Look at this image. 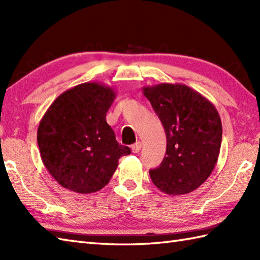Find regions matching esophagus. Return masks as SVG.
<instances>
[{
	"mask_svg": "<svg viewBox=\"0 0 260 260\" xmlns=\"http://www.w3.org/2000/svg\"><path fill=\"white\" fill-rule=\"evenodd\" d=\"M142 148V143L141 142H136L135 144L132 145V152L133 153H139Z\"/></svg>",
	"mask_w": 260,
	"mask_h": 260,
	"instance_id": "34e87169",
	"label": "esophagus"
}]
</instances>
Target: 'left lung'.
<instances>
[{"label":"left lung","instance_id":"obj_1","mask_svg":"<svg viewBox=\"0 0 260 260\" xmlns=\"http://www.w3.org/2000/svg\"><path fill=\"white\" fill-rule=\"evenodd\" d=\"M167 134V154L150 176L159 191L171 196L198 189L218 161L222 124L214 105L186 85L143 87Z\"/></svg>","mask_w":260,"mask_h":260}]
</instances>
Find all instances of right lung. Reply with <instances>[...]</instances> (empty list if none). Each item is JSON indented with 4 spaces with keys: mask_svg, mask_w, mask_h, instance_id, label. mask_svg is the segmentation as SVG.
Wrapping results in <instances>:
<instances>
[{
    "mask_svg": "<svg viewBox=\"0 0 260 260\" xmlns=\"http://www.w3.org/2000/svg\"><path fill=\"white\" fill-rule=\"evenodd\" d=\"M115 98L112 87L84 82L58 96L43 115L37 134L41 159L64 189L81 194L99 191L119 157L131 154L106 121Z\"/></svg>",
    "mask_w": 260,
    "mask_h": 260,
    "instance_id": "add662e5",
    "label": "right lung"
}]
</instances>
